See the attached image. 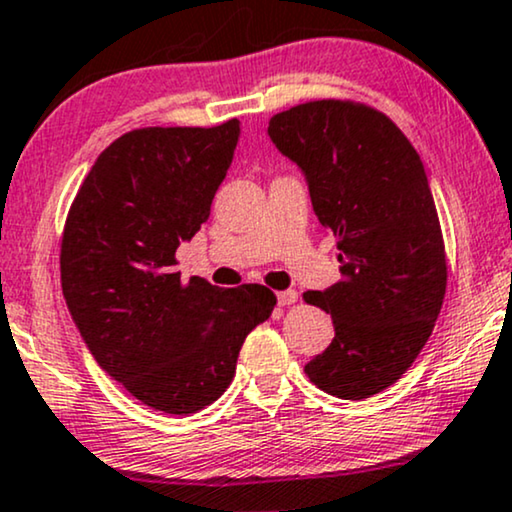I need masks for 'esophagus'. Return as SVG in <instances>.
<instances>
[{
	"label": "esophagus",
	"instance_id": "esophagus-1",
	"mask_svg": "<svg viewBox=\"0 0 512 512\" xmlns=\"http://www.w3.org/2000/svg\"><path fill=\"white\" fill-rule=\"evenodd\" d=\"M276 302L281 304V307H288V304L297 302V293L295 290H281V293H276Z\"/></svg>",
	"mask_w": 512,
	"mask_h": 512
}]
</instances>
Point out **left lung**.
<instances>
[{"instance_id":"left-lung-1","label":"left lung","mask_w":512,"mask_h":512,"mask_svg":"<svg viewBox=\"0 0 512 512\" xmlns=\"http://www.w3.org/2000/svg\"><path fill=\"white\" fill-rule=\"evenodd\" d=\"M267 134L302 172L340 250L342 281L304 293L335 328L304 373L333 397H373L416 361L444 300V241L423 160L387 115L347 101L302 103L274 115Z\"/></svg>"}]
</instances>
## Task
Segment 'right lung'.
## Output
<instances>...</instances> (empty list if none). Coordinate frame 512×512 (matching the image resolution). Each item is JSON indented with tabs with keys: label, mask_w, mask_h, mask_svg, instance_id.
Segmentation results:
<instances>
[{
	"label": "right lung",
	"mask_w": 512,
	"mask_h": 512,
	"mask_svg": "<svg viewBox=\"0 0 512 512\" xmlns=\"http://www.w3.org/2000/svg\"><path fill=\"white\" fill-rule=\"evenodd\" d=\"M238 139V120L122 134L96 158L63 231V297L84 345L132 397L174 416L222 397L243 340L276 304L257 283H184L174 269L179 245L208 222Z\"/></svg>",
	"instance_id": "obj_1"
}]
</instances>
